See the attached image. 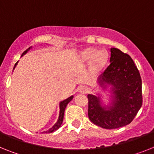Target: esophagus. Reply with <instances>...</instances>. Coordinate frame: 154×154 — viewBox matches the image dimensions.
I'll use <instances>...</instances> for the list:
<instances>
[{
	"label": "esophagus",
	"mask_w": 154,
	"mask_h": 154,
	"mask_svg": "<svg viewBox=\"0 0 154 154\" xmlns=\"http://www.w3.org/2000/svg\"><path fill=\"white\" fill-rule=\"evenodd\" d=\"M79 91L81 93H87L89 91V88L86 86H81L79 89Z\"/></svg>",
	"instance_id": "34e87169"
}]
</instances>
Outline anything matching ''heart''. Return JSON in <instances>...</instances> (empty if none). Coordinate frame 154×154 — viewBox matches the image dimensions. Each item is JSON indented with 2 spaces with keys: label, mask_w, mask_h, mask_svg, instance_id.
<instances>
[{
  "label": "heart",
  "mask_w": 154,
  "mask_h": 154,
  "mask_svg": "<svg viewBox=\"0 0 154 154\" xmlns=\"http://www.w3.org/2000/svg\"><path fill=\"white\" fill-rule=\"evenodd\" d=\"M83 59L87 63H91L94 60V65L97 70H100L105 66L108 60V55L104 51L98 52L96 48H88L83 51Z\"/></svg>",
  "instance_id": "heart-1"
}]
</instances>
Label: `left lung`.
I'll return each instance as SVG.
<instances>
[{"mask_svg":"<svg viewBox=\"0 0 154 154\" xmlns=\"http://www.w3.org/2000/svg\"><path fill=\"white\" fill-rule=\"evenodd\" d=\"M110 64L99 77V85H112L113 103L102 106L100 98L88 95V115L93 124L106 129L128 125L143 105L142 79L132 59L115 48H110Z\"/></svg>","mask_w":154,"mask_h":154,"instance_id":"1","label":"left lung"}]
</instances>
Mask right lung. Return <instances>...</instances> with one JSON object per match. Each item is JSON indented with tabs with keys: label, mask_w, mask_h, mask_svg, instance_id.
Instances as JSON below:
<instances>
[{
	"label": "right lung",
	"mask_w": 154,
	"mask_h": 154,
	"mask_svg": "<svg viewBox=\"0 0 154 154\" xmlns=\"http://www.w3.org/2000/svg\"><path fill=\"white\" fill-rule=\"evenodd\" d=\"M29 48H29L28 49H26V51H24L23 54H22V55H25L26 53L29 51ZM17 63H18V62L15 64V66H14L13 69L15 68V66H16V65H17ZM73 96L72 95V96L69 97L68 99H65V100H63V102H61V103H60V104H59L60 111H59V119H58V121L55 124V125H54V126H53L51 128H50L49 130H48V131H44L43 133H45H45H51V132H53V131H56L57 129H59V128L61 127V125H62V123H63V116H64V111H65L66 107L67 104H68V103H69V102L72 100V99H73Z\"/></svg>",
	"instance_id": "1"
}]
</instances>
